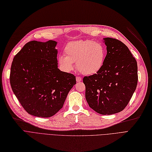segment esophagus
Segmentation results:
<instances>
[{"label": "esophagus", "mask_w": 152, "mask_h": 152, "mask_svg": "<svg viewBox=\"0 0 152 152\" xmlns=\"http://www.w3.org/2000/svg\"><path fill=\"white\" fill-rule=\"evenodd\" d=\"M76 80L77 82H80L81 81V77L80 76H76Z\"/></svg>", "instance_id": "obj_1"}]
</instances>
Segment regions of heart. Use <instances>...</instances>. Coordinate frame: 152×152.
I'll return each mask as SVG.
<instances>
[{
    "instance_id": "heart-1",
    "label": "heart",
    "mask_w": 152,
    "mask_h": 152,
    "mask_svg": "<svg viewBox=\"0 0 152 152\" xmlns=\"http://www.w3.org/2000/svg\"><path fill=\"white\" fill-rule=\"evenodd\" d=\"M65 56L58 57V63L66 72L77 69L83 75L91 76L99 72L104 66L106 57L105 47L100 42L91 40L71 42L64 48Z\"/></svg>"
}]
</instances>
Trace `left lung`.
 <instances>
[{"label":"left lung","mask_w":152,"mask_h":152,"mask_svg":"<svg viewBox=\"0 0 152 152\" xmlns=\"http://www.w3.org/2000/svg\"><path fill=\"white\" fill-rule=\"evenodd\" d=\"M104 42L107 55L102 69L83 81L90 108L99 114L110 115L128 104L138 83V66L124 43L112 38H104Z\"/></svg>","instance_id":"1"}]
</instances>
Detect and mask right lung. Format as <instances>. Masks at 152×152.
<instances>
[{"label":"right lung","mask_w":152,"mask_h":152,"mask_svg":"<svg viewBox=\"0 0 152 152\" xmlns=\"http://www.w3.org/2000/svg\"><path fill=\"white\" fill-rule=\"evenodd\" d=\"M57 42L31 41L14 56L10 83L28 114L49 117L61 109L76 77L58 68Z\"/></svg>","instance_id":"1"}]
</instances>
